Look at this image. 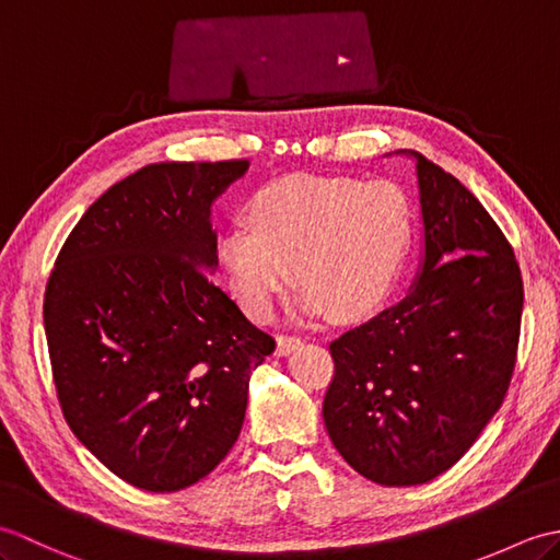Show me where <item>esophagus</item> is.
Instances as JSON below:
<instances>
[{"instance_id": "34e87169", "label": "esophagus", "mask_w": 560, "mask_h": 560, "mask_svg": "<svg viewBox=\"0 0 560 560\" xmlns=\"http://www.w3.org/2000/svg\"><path fill=\"white\" fill-rule=\"evenodd\" d=\"M303 343L301 337L295 335H279L277 337V355H289L291 351H295Z\"/></svg>"}]
</instances>
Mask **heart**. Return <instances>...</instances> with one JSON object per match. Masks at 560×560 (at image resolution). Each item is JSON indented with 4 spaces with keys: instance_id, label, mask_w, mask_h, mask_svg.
Listing matches in <instances>:
<instances>
[{
    "instance_id": "obj_1",
    "label": "heart",
    "mask_w": 560,
    "mask_h": 560,
    "mask_svg": "<svg viewBox=\"0 0 560 560\" xmlns=\"http://www.w3.org/2000/svg\"><path fill=\"white\" fill-rule=\"evenodd\" d=\"M246 223L219 245L221 269L247 315H269L289 281L307 313L359 319L387 299L411 247V207L397 185L293 175L259 189Z\"/></svg>"
}]
</instances>
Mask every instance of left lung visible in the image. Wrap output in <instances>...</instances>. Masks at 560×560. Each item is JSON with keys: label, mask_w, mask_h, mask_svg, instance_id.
Wrapping results in <instances>:
<instances>
[{"label": "left lung", "mask_w": 560, "mask_h": 560, "mask_svg": "<svg viewBox=\"0 0 560 560\" xmlns=\"http://www.w3.org/2000/svg\"><path fill=\"white\" fill-rule=\"evenodd\" d=\"M423 265L407 299L329 343L323 416L361 477L419 486L457 464L515 371L522 273L503 231L457 177L413 153Z\"/></svg>", "instance_id": "8db88e82"}]
</instances>
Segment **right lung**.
<instances>
[{
	"label": "right lung",
	"instance_id": "add662e5",
	"mask_svg": "<svg viewBox=\"0 0 560 560\" xmlns=\"http://www.w3.org/2000/svg\"><path fill=\"white\" fill-rule=\"evenodd\" d=\"M249 161L151 163L83 213L45 287L65 419L115 477L153 493L205 479L241 435L273 351L211 273V205Z\"/></svg>",
	"mask_w": 560,
	"mask_h": 560
}]
</instances>
